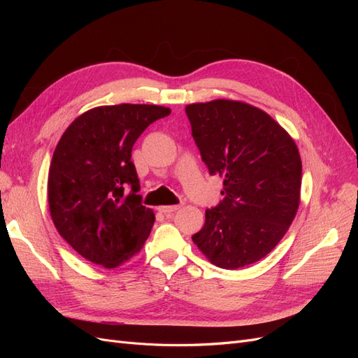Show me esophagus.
<instances>
[{"label": "esophagus", "instance_id": "esophagus-1", "mask_svg": "<svg viewBox=\"0 0 358 358\" xmlns=\"http://www.w3.org/2000/svg\"><path fill=\"white\" fill-rule=\"evenodd\" d=\"M178 209H180L179 204H175V206H161V208H158V210H159L161 213H164V215L176 212Z\"/></svg>", "mask_w": 358, "mask_h": 358}]
</instances>
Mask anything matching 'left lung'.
<instances>
[{"label":"left lung","mask_w":358,"mask_h":358,"mask_svg":"<svg viewBox=\"0 0 358 358\" xmlns=\"http://www.w3.org/2000/svg\"><path fill=\"white\" fill-rule=\"evenodd\" d=\"M210 175L224 176V199L206 210L192 242L212 264L234 270L266 257L282 239L300 203L301 161L273 117L242 101L185 107Z\"/></svg>","instance_id":"1"}]
</instances>
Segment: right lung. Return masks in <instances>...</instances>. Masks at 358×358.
<instances>
[{"instance_id": "1", "label": "right lung", "mask_w": 358, "mask_h": 358, "mask_svg": "<svg viewBox=\"0 0 358 358\" xmlns=\"http://www.w3.org/2000/svg\"><path fill=\"white\" fill-rule=\"evenodd\" d=\"M169 115L154 104L101 106L76 117L62 134L49 169L50 216L88 262L113 268L143 248L155 215L137 194L131 150L150 124Z\"/></svg>"}]
</instances>
